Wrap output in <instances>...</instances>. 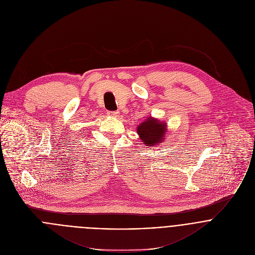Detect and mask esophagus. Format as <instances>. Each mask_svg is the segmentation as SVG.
Masks as SVG:
<instances>
[{"label":"esophagus","mask_w":255,"mask_h":255,"mask_svg":"<svg viewBox=\"0 0 255 255\" xmlns=\"http://www.w3.org/2000/svg\"><path fill=\"white\" fill-rule=\"evenodd\" d=\"M119 114H120L119 112H109V113H108V115L111 116V117H118Z\"/></svg>","instance_id":"1"}]
</instances>
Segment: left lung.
<instances>
[{
    "instance_id": "obj_1",
    "label": "left lung",
    "mask_w": 255,
    "mask_h": 255,
    "mask_svg": "<svg viewBox=\"0 0 255 255\" xmlns=\"http://www.w3.org/2000/svg\"><path fill=\"white\" fill-rule=\"evenodd\" d=\"M136 132L146 146H155L164 140L167 132V124L149 117L137 126Z\"/></svg>"
}]
</instances>
